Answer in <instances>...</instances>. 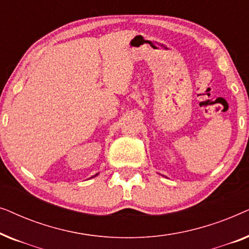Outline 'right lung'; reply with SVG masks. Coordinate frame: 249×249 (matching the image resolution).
<instances>
[{
	"label": "right lung",
	"mask_w": 249,
	"mask_h": 249,
	"mask_svg": "<svg viewBox=\"0 0 249 249\" xmlns=\"http://www.w3.org/2000/svg\"><path fill=\"white\" fill-rule=\"evenodd\" d=\"M97 175H98V173H97ZM97 175H95V176H94V177H96V176H97Z\"/></svg>",
	"instance_id": "1"
}]
</instances>
